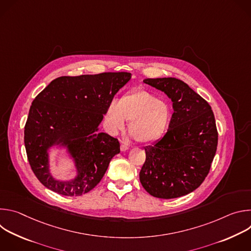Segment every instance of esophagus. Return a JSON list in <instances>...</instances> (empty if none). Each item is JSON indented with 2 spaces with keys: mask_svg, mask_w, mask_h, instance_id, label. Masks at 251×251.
<instances>
[{
  "mask_svg": "<svg viewBox=\"0 0 251 251\" xmlns=\"http://www.w3.org/2000/svg\"><path fill=\"white\" fill-rule=\"evenodd\" d=\"M120 150H121V152H125V151H127V150H129V147L126 145V144H121V147H120Z\"/></svg>",
  "mask_w": 251,
  "mask_h": 251,
  "instance_id": "obj_1",
  "label": "esophagus"
}]
</instances>
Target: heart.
<instances>
[{
    "label": "heart",
    "mask_w": 251,
    "mask_h": 251,
    "mask_svg": "<svg viewBox=\"0 0 251 251\" xmlns=\"http://www.w3.org/2000/svg\"><path fill=\"white\" fill-rule=\"evenodd\" d=\"M172 112L170 106L152 93L137 89L123 95L119 102L112 101L105 114V121L112 134L123 130L129 121V131L139 142L149 144L159 140L168 130Z\"/></svg>",
    "instance_id": "heart-1"
}]
</instances>
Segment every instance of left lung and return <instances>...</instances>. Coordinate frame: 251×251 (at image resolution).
Masks as SVG:
<instances>
[{
    "label": "left lung",
    "mask_w": 251,
    "mask_h": 251,
    "mask_svg": "<svg viewBox=\"0 0 251 251\" xmlns=\"http://www.w3.org/2000/svg\"><path fill=\"white\" fill-rule=\"evenodd\" d=\"M143 82L163 91L174 113L166 134L145 148L140 182L151 196L175 199L198 189L207 176L218 147V130L209 104L174 77Z\"/></svg>",
    "instance_id": "8db88e82"
}]
</instances>
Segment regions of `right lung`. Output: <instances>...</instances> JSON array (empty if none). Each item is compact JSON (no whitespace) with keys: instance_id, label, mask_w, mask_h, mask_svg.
Listing matches in <instances>:
<instances>
[{"instance_id":"obj_1","label":"right lung","mask_w":251,"mask_h":251,"mask_svg":"<svg viewBox=\"0 0 251 251\" xmlns=\"http://www.w3.org/2000/svg\"><path fill=\"white\" fill-rule=\"evenodd\" d=\"M129 73L61 76L32 101L25 126V147L32 172L50 191L77 197L91 191L111 159L120 153L117 139L99 132L114 95L131 79ZM52 149H63L75 176L57 179L50 170Z\"/></svg>"}]
</instances>
